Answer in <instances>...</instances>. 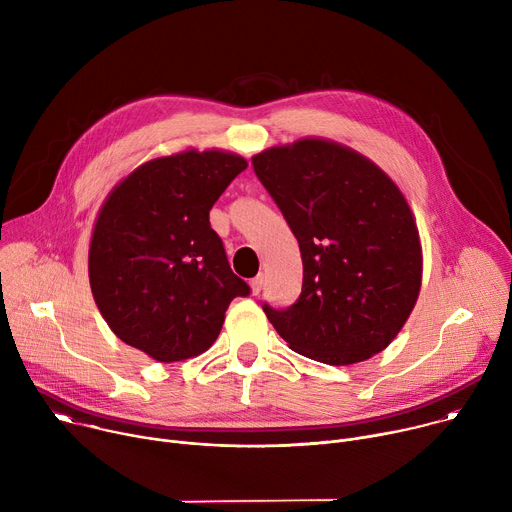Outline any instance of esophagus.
Wrapping results in <instances>:
<instances>
[{
  "instance_id": "esophagus-1",
  "label": "esophagus",
  "mask_w": 512,
  "mask_h": 512,
  "mask_svg": "<svg viewBox=\"0 0 512 512\" xmlns=\"http://www.w3.org/2000/svg\"><path fill=\"white\" fill-rule=\"evenodd\" d=\"M261 289H263V275L259 273L257 277H253V279H251V291H253L255 296H259V294H261Z\"/></svg>"
}]
</instances>
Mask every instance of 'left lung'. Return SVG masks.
I'll return each mask as SVG.
<instances>
[{
    "instance_id": "left-lung-1",
    "label": "left lung",
    "mask_w": 512,
    "mask_h": 512,
    "mask_svg": "<svg viewBox=\"0 0 512 512\" xmlns=\"http://www.w3.org/2000/svg\"><path fill=\"white\" fill-rule=\"evenodd\" d=\"M253 170L304 263L296 304H263L277 334L336 367L387 348L421 287L419 233L401 190L371 160L324 139L271 148Z\"/></svg>"
}]
</instances>
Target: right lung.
<instances>
[{
	"instance_id": "1",
	"label": "right lung",
	"mask_w": 512,
	"mask_h": 512,
	"mask_svg": "<svg viewBox=\"0 0 512 512\" xmlns=\"http://www.w3.org/2000/svg\"><path fill=\"white\" fill-rule=\"evenodd\" d=\"M247 168L241 156L184 152L131 172L105 200L89 279L109 328L160 362L212 346L225 312L251 287L233 273L208 214Z\"/></svg>"
}]
</instances>
